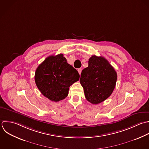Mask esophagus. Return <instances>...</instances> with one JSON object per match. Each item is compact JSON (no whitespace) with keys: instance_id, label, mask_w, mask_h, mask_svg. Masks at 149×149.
<instances>
[{"instance_id":"1","label":"esophagus","mask_w":149,"mask_h":149,"mask_svg":"<svg viewBox=\"0 0 149 149\" xmlns=\"http://www.w3.org/2000/svg\"><path fill=\"white\" fill-rule=\"evenodd\" d=\"M78 73H79V74H81V72H82V69H81V68H78Z\"/></svg>"}]
</instances>
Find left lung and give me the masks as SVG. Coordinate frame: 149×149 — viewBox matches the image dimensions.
<instances>
[{"mask_svg": "<svg viewBox=\"0 0 149 149\" xmlns=\"http://www.w3.org/2000/svg\"><path fill=\"white\" fill-rule=\"evenodd\" d=\"M117 74L109 61L103 57L92 56L88 67L81 72L80 83L86 100L97 104L106 100L113 93Z\"/></svg>", "mask_w": 149, "mask_h": 149, "instance_id": "left-lung-1", "label": "left lung"}]
</instances>
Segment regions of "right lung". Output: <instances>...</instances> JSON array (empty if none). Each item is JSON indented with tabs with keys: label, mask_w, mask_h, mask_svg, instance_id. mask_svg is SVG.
<instances>
[{
	"label": "right lung",
	"mask_w": 149,
	"mask_h": 149,
	"mask_svg": "<svg viewBox=\"0 0 149 149\" xmlns=\"http://www.w3.org/2000/svg\"><path fill=\"white\" fill-rule=\"evenodd\" d=\"M79 79L77 70L63 54L47 57L36 68L35 81L42 94L53 102L64 99L70 86Z\"/></svg>",
	"instance_id": "right-lung-1"
}]
</instances>
